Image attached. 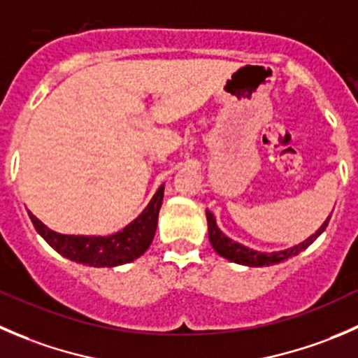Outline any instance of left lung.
Listing matches in <instances>:
<instances>
[{
    "label": "left lung",
    "instance_id": "obj_1",
    "mask_svg": "<svg viewBox=\"0 0 358 358\" xmlns=\"http://www.w3.org/2000/svg\"><path fill=\"white\" fill-rule=\"evenodd\" d=\"M329 219L324 222V224L318 228V231L315 235H311L310 238L301 242L299 245L291 247L287 250H280V252H271V254H264V252H257V250L249 249V247H243L242 243L235 242V240L228 238L221 229L217 228L215 224V217L212 215V212L207 210V224H208V240H210L212 247H214L215 252L219 256L226 257V259L233 261V263H238V264H245V266H270V264H277L282 263V261L289 259L292 256H298L301 250H304L306 247H310L315 240L320 236V233L327 228L329 224Z\"/></svg>",
    "mask_w": 358,
    "mask_h": 358
}]
</instances>
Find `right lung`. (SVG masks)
I'll use <instances>...</instances> for the list:
<instances>
[{"label":"right lung","instance_id":"1","mask_svg":"<svg viewBox=\"0 0 358 358\" xmlns=\"http://www.w3.org/2000/svg\"><path fill=\"white\" fill-rule=\"evenodd\" d=\"M164 184L158 187L155 196L151 198L148 207L136 221L130 222L122 231L109 236L60 235V233L48 229L31 212L29 217L36 231L47 240L48 245L54 247L67 259L94 268L118 266V264L130 263L143 256L153 242L158 224V212H160L162 201H164Z\"/></svg>","mask_w":358,"mask_h":358}]
</instances>
